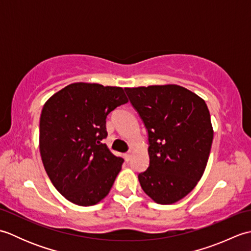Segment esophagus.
I'll list each match as a JSON object with an SVG mask.
<instances>
[{"instance_id":"esophagus-1","label":"esophagus","mask_w":251,"mask_h":251,"mask_svg":"<svg viewBox=\"0 0 251 251\" xmlns=\"http://www.w3.org/2000/svg\"><path fill=\"white\" fill-rule=\"evenodd\" d=\"M130 157H131V152H127V153H125V154H124V158H125V161L128 162L129 159H130Z\"/></svg>"}]
</instances>
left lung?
<instances>
[{"label": "left lung", "instance_id": "obj_1", "mask_svg": "<svg viewBox=\"0 0 251 251\" xmlns=\"http://www.w3.org/2000/svg\"><path fill=\"white\" fill-rule=\"evenodd\" d=\"M125 90L149 135L150 165L138 176L141 188L157 204H174L205 172L214 139L209 110L200 96L176 84Z\"/></svg>", "mask_w": 251, "mask_h": 251}]
</instances>
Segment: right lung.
I'll list each match as a JSON object with an SVG mask.
<instances>
[{"instance_id":"1","label":"right lung","mask_w":251,"mask_h":251,"mask_svg":"<svg viewBox=\"0 0 251 251\" xmlns=\"http://www.w3.org/2000/svg\"><path fill=\"white\" fill-rule=\"evenodd\" d=\"M128 102L124 89L73 83L46 101L40 117V153L57 191L78 206L98 204L109 192L124 159L102 143L105 119Z\"/></svg>"}]
</instances>
